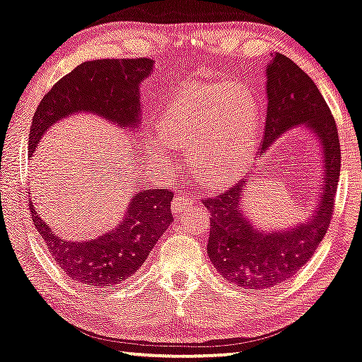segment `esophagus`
<instances>
[{
    "instance_id": "34e87169",
    "label": "esophagus",
    "mask_w": 362,
    "mask_h": 362,
    "mask_svg": "<svg viewBox=\"0 0 362 362\" xmlns=\"http://www.w3.org/2000/svg\"><path fill=\"white\" fill-rule=\"evenodd\" d=\"M192 204H194V197L187 195V194H178L175 199L172 200V210L175 214H178V212H182L187 205H192Z\"/></svg>"
}]
</instances>
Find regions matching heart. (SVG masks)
I'll return each mask as SVG.
<instances>
[{
    "label": "heart",
    "instance_id": "b5f03b06",
    "mask_svg": "<svg viewBox=\"0 0 362 362\" xmlns=\"http://www.w3.org/2000/svg\"><path fill=\"white\" fill-rule=\"evenodd\" d=\"M262 108L249 86L214 81L177 95L163 108L160 135L170 148L190 152L194 170L207 185H226L240 177L252 158ZM158 162H170V150L150 141Z\"/></svg>",
    "mask_w": 362,
    "mask_h": 362
}]
</instances>
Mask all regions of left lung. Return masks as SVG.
<instances>
[{
    "instance_id": "obj_1",
    "label": "left lung",
    "mask_w": 362,
    "mask_h": 362,
    "mask_svg": "<svg viewBox=\"0 0 362 362\" xmlns=\"http://www.w3.org/2000/svg\"><path fill=\"white\" fill-rule=\"evenodd\" d=\"M265 75L269 103L260 153L264 155L284 132L305 123L322 144L326 175L321 205L313 218L287 232L264 234L247 221L239 209L245 180L204 200L210 214L209 259L223 279L247 289H271L308 264L331 223L341 172L336 122L308 73L291 58L277 53Z\"/></svg>"
}]
</instances>
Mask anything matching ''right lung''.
Returning a JSON list of instances; mask_svg holds the SVG:
<instances>
[{
	"label": "right lung",
	"mask_w": 362,
	"mask_h": 362,
	"mask_svg": "<svg viewBox=\"0 0 362 362\" xmlns=\"http://www.w3.org/2000/svg\"><path fill=\"white\" fill-rule=\"evenodd\" d=\"M148 58H113L85 62L63 76L45 95L30 128L28 153L48 127L75 112L98 113L120 127L136 125L140 112L139 83L152 71ZM168 189L140 190L132 199L127 217L115 230L90 242H66L52 232L30 204L31 221L53 259L66 276L86 286L122 284L141 267L173 221Z\"/></svg>",
	"instance_id": "add662e5"
}]
</instances>
